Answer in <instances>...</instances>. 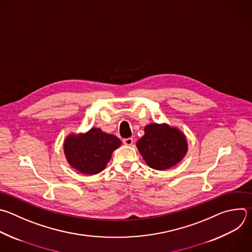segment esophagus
I'll use <instances>...</instances> for the list:
<instances>
[{
	"label": "esophagus",
	"instance_id": "obj_1",
	"mask_svg": "<svg viewBox=\"0 0 252 252\" xmlns=\"http://www.w3.org/2000/svg\"><path fill=\"white\" fill-rule=\"evenodd\" d=\"M124 143H125L126 145H132V143H133V139H132L131 137L125 138V139H124Z\"/></svg>",
	"mask_w": 252,
	"mask_h": 252
}]
</instances>
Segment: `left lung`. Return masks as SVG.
I'll use <instances>...</instances> for the list:
<instances>
[{"label":"left lung","mask_w":252,"mask_h":252,"mask_svg":"<svg viewBox=\"0 0 252 252\" xmlns=\"http://www.w3.org/2000/svg\"><path fill=\"white\" fill-rule=\"evenodd\" d=\"M136 147L145 163L152 169L166 170L178 164L186 155L188 143L185 134L167 124H150Z\"/></svg>","instance_id":"8db88e82"}]
</instances>
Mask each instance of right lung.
<instances>
[{
    "label": "right lung",
    "instance_id": "add662e5",
    "mask_svg": "<svg viewBox=\"0 0 252 252\" xmlns=\"http://www.w3.org/2000/svg\"><path fill=\"white\" fill-rule=\"evenodd\" d=\"M121 144L116 135L93 127L85 133L68 134L63 148L71 167L83 174L95 175L106 168L114 150Z\"/></svg>",
    "mask_w": 252,
    "mask_h": 252
}]
</instances>
